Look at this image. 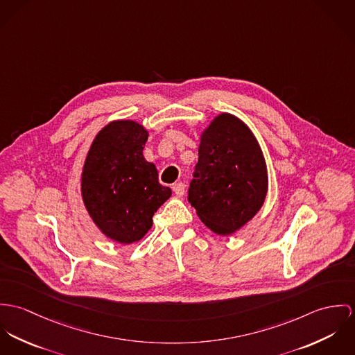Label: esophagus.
I'll return each instance as SVG.
<instances>
[{"instance_id": "1", "label": "esophagus", "mask_w": 355, "mask_h": 355, "mask_svg": "<svg viewBox=\"0 0 355 355\" xmlns=\"http://www.w3.org/2000/svg\"><path fill=\"white\" fill-rule=\"evenodd\" d=\"M173 192L175 193V196L182 197L185 195V185L182 182L174 184L173 185Z\"/></svg>"}]
</instances>
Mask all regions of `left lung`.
I'll return each instance as SVG.
<instances>
[{
	"label": "left lung",
	"instance_id": "left-lung-1",
	"mask_svg": "<svg viewBox=\"0 0 355 355\" xmlns=\"http://www.w3.org/2000/svg\"><path fill=\"white\" fill-rule=\"evenodd\" d=\"M267 192V163L256 136L234 114H218L200 135L196 180L188 192L200 220L230 236L254 218Z\"/></svg>",
	"mask_w": 355,
	"mask_h": 355
}]
</instances>
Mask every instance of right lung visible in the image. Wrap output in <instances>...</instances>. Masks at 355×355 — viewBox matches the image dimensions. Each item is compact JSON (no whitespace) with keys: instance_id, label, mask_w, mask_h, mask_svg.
Listing matches in <instances>:
<instances>
[{"instance_id":"obj_1","label":"right lung","mask_w":355,"mask_h":355,"mask_svg":"<svg viewBox=\"0 0 355 355\" xmlns=\"http://www.w3.org/2000/svg\"><path fill=\"white\" fill-rule=\"evenodd\" d=\"M148 130L133 119L103 126L91 143L81 171V198L102 234L123 245L140 241L153 216L171 196L160 185L157 166L143 150Z\"/></svg>"}]
</instances>
